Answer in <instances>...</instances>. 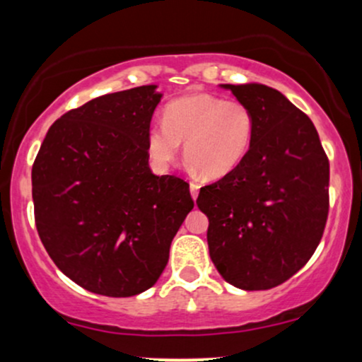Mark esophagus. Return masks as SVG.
<instances>
[{
	"label": "esophagus",
	"instance_id": "esophagus-1",
	"mask_svg": "<svg viewBox=\"0 0 362 362\" xmlns=\"http://www.w3.org/2000/svg\"><path fill=\"white\" fill-rule=\"evenodd\" d=\"M190 195H192V199L195 201L199 195V185L195 184V182H190Z\"/></svg>",
	"mask_w": 362,
	"mask_h": 362
}]
</instances>
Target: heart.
Returning <instances> with one entry per match:
<instances>
[{
    "label": "heart",
    "instance_id": "1",
    "mask_svg": "<svg viewBox=\"0 0 362 362\" xmlns=\"http://www.w3.org/2000/svg\"><path fill=\"white\" fill-rule=\"evenodd\" d=\"M253 138V115L240 100L192 93L170 102L163 122L148 127L146 148L156 168L175 160L184 141L185 158L204 178L226 177L243 161Z\"/></svg>",
    "mask_w": 362,
    "mask_h": 362
}]
</instances>
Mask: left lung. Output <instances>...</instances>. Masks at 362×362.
I'll list each match as a JSON object with an SVG mask.
<instances>
[{
    "instance_id": "1",
    "label": "left lung",
    "mask_w": 362,
    "mask_h": 362,
    "mask_svg": "<svg viewBox=\"0 0 362 362\" xmlns=\"http://www.w3.org/2000/svg\"><path fill=\"white\" fill-rule=\"evenodd\" d=\"M253 115L247 156L202 187L207 245L223 279L245 291L271 289L317 250L328 214V158L306 114L260 83L221 85Z\"/></svg>"
}]
</instances>
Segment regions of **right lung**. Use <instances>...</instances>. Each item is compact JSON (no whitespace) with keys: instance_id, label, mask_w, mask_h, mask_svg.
<instances>
[{"instance_id":"obj_1","label":"right lung","mask_w":362,"mask_h":362,"mask_svg":"<svg viewBox=\"0 0 362 362\" xmlns=\"http://www.w3.org/2000/svg\"><path fill=\"white\" fill-rule=\"evenodd\" d=\"M156 85L102 95L52 124L32 167L35 226L59 271L110 298L136 296L167 267L192 211L189 184L149 168Z\"/></svg>"}]
</instances>
